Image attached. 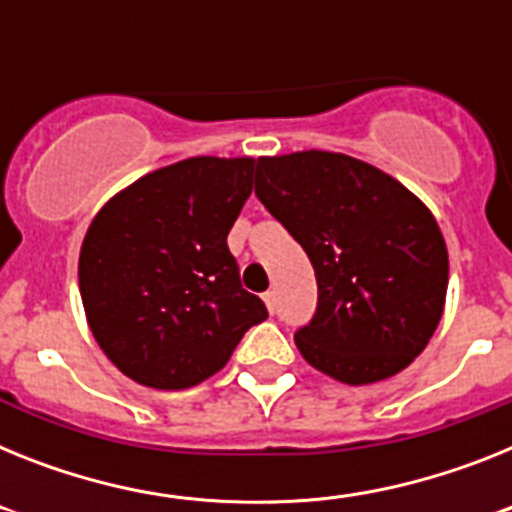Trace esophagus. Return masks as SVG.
<instances>
[{"label":"esophagus","mask_w":512,"mask_h":512,"mask_svg":"<svg viewBox=\"0 0 512 512\" xmlns=\"http://www.w3.org/2000/svg\"><path fill=\"white\" fill-rule=\"evenodd\" d=\"M264 302H266V310L271 312V315H274V310H277V292H264Z\"/></svg>","instance_id":"esophagus-1"}]
</instances>
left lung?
Masks as SVG:
<instances>
[{"mask_svg": "<svg viewBox=\"0 0 512 512\" xmlns=\"http://www.w3.org/2000/svg\"><path fill=\"white\" fill-rule=\"evenodd\" d=\"M256 197L315 269L318 310L295 333L307 364L343 384L382 382L413 364L449 287L433 212L377 166L330 151L259 158Z\"/></svg>", "mask_w": 512, "mask_h": 512, "instance_id": "1", "label": "left lung"}]
</instances>
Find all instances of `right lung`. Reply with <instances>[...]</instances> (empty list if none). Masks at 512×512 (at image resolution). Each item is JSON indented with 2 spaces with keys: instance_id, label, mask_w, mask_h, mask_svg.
<instances>
[{
  "instance_id": "1",
  "label": "right lung",
  "mask_w": 512,
  "mask_h": 512,
  "mask_svg": "<svg viewBox=\"0 0 512 512\" xmlns=\"http://www.w3.org/2000/svg\"><path fill=\"white\" fill-rule=\"evenodd\" d=\"M256 158L194 156L140 176L94 215L79 292L104 356L133 382L187 390L228 364L264 302L241 287L228 233Z\"/></svg>"
}]
</instances>
